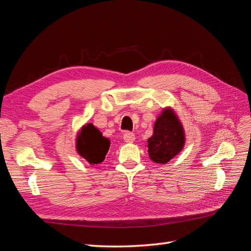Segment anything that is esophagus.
<instances>
[{"label": "esophagus", "mask_w": 251, "mask_h": 251, "mask_svg": "<svg viewBox=\"0 0 251 251\" xmlns=\"http://www.w3.org/2000/svg\"><path fill=\"white\" fill-rule=\"evenodd\" d=\"M124 140L127 143H132L135 141V135L130 132H126L124 134Z\"/></svg>", "instance_id": "obj_1"}]
</instances>
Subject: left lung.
I'll list each match as a JSON object with an SVG mask.
<instances>
[{
  "mask_svg": "<svg viewBox=\"0 0 251 251\" xmlns=\"http://www.w3.org/2000/svg\"><path fill=\"white\" fill-rule=\"evenodd\" d=\"M185 131L173 108L166 107L156 118L153 135L148 139L149 157L153 162L166 164L183 150Z\"/></svg>",
  "mask_w": 251,
  "mask_h": 251,
  "instance_id": "left-lung-1",
  "label": "left lung"
}]
</instances>
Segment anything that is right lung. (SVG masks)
I'll return each instance as SVG.
<instances>
[{
    "label": "right lung",
    "instance_id": "1",
    "mask_svg": "<svg viewBox=\"0 0 251 251\" xmlns=\"http://www.w3.org/2000/svg\"><path fill=\"white\" fill-rule=\"evenodd\" d=\"M110 144V139L102 136V133L93 124L82 126L75 139L77 154L91 165L100 164L104 160Z\"/></svg>",
    "mask_w": 251,
    "mask_h": 251
}]
</instances>
